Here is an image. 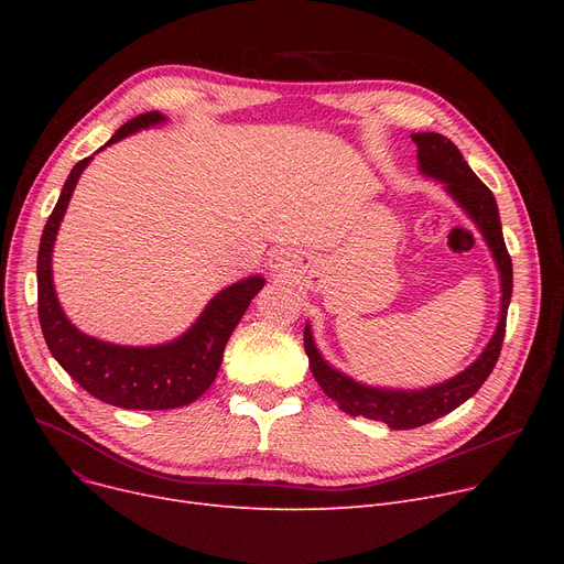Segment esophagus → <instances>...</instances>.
Instances as JSON below:
<instances>
[{
  "label": "esophagus",
  "mask_w": 564,
  "mask_h": 564,
  "mask_svg": "<svg viewBox=\"0 0 564 564\" xmlns=\"http://www.w3.org/2000/svg\"><path fill=\"white\" fill-rule=\"evenodd\" d=\"M270 262H272V270H274V272H285L288 267H290V264H288V253H285V251L274 253Z\"/></svg>",
  "instance_id": "esophagus-1"
}]
</instances>
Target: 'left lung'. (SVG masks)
I'll list each match as a JSON object with an SVG mask.
<instances>
[{"mask_svg":"<svg viewBox=\"0 0 564 564\" xmlns=\"http://www.w3.org/2000/svg\"><path fill=\"white\" fill-rule=\"evenodd\" d=\"M411 139L419 145L421 173L436 177L438 183H443L446 192L482 232L498 267L502 297L498 327L480 357L453 379L419 391L377 389L343 375L340 370L332 368L322 359V354L313 340L311 324H306L304 349L308 354L311 372L322 387V391L345 413H349V416H364L370 421L387 423L391 430H413L427 425L441 416H446V413L464 404L470 395L478 393V389L487 381L498 361L502 338H506L508 306L512 300V260L506 240H502V228L494 194L480 177L473 173V169L462 158L459 148L451 139L436 132H419L411 134Z\"/></svg>","mask_w":564,"mask_h":564,"instance_id":"obj_1","label":"left lung"}]
</instances>
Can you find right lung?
Returning a JSON list of instances; mask_svg holds the SVG:
<instances>
[{
    "label": "right lung",
    "mask_w": 564,
    "mask_h": 564,
    "mask_svg": "<svg viewBox=\"0 0 564 564\" xmlns=\"http://www.w3.org/2000/svg\"><path fill=\"white\" fill-rule=\"evenodd\" d=\"M164 121L166 116L160 111L139 113L121 130H116L105 145H111L128 134L160 126ZM91 160L94 158H84L73 166L62 196H58L43 228L36 276L39 319L45 343L58 366L86 393H91L107 404L139 411L185 406L210 389L224 359V347L237 327V322L242 319L245 311L249 308L251 300L262 290L264 279L249 276L224 288L205 306L189 332L164 345L128 347L82 334L66 317L62 306H58L52 283V249L75 185Z\"/></svg>",
    "instance_id": "add662e5"
}]
</instances>
